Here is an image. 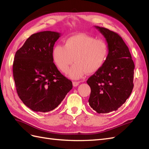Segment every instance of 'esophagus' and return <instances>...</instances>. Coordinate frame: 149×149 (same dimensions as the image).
<instances>
[{
  "mask_svg": "<svg viewBox=\"0 0 149 149\" xmlns=\"http://www.w3.org/2000/svg\"><path fill=\"white\" fill-rule=\"evenodd\" d=\"M72 84H73V86L74 87H76L79 84V82H77V81H73L72 82Z\"/></svg>",
  "mask_w": 149,
  "mask_h": 149,
  "instance_id": "34e87169",
  "label": "esophagus"
}]
</instances>
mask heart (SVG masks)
<instances>
[{
	"label": "heart",
	"instance_id": "b5f03b06",
	"mask_svg": "<svg viewBox=\"0 0 149 149\" xmlns=\"http://www.w3.org/2000/svg\"><path fill=\"white\" fill-rule=\"evenodd\" d=\"M109 48L102 39L84 33L68 37L64 45H56L52 51V58L58 69L66 73L72 63H75L68 75L72 79H79L88 74L95 73L101 68L107 60Z\"/></svg>",
	"mask_w": 149,
	"mask_h": 149
}]
</instances>
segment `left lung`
I'll use <instances>...</instances> for the list:
<instances>
[{"instance_id": "1", "label": "left lung", "mask_w": 149, "mask_h": 149, "mask_svg": "<svg viewBox=\"0 0 149 149\" xmlns=\"http://www.w3.org/2000/svg\"><path fill=\"white\" fill-rule=\"evenodd\" d=\"M105 38L109 48L104 65L89 77V103L98 113L116 110L126 102L133 88L134 64L128 47L120 36L95 26Z\"/></svg>"}]
</instances>
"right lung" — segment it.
Here are the masks:
<instances>
[{
  "instance_id": "add662e5",
  "label": "right lung",
  "mask_w": 149,
  "mask_h": 149,
  "mask_svg": "<svg viewBox=\"0 0 149 149\" xmlns=\"http://www.w3.org/2000/svg\"><path fill=\"white\" fill-rule=\"evenodd\" d=\"M61 33L44 31L33 33L16 51L13 77L23 103L37 112L54 110L72 89V82L53 63L52 51Z\"/></svg>"
}]
</instances>
